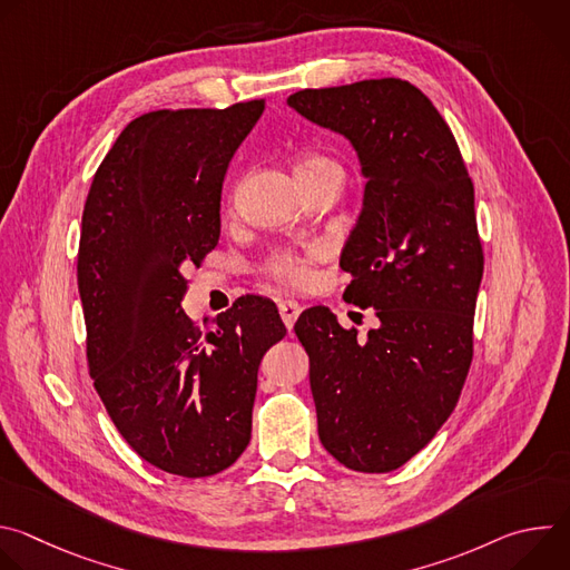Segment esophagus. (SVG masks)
Listing matches in <instances>:
<instances>
[{
  "label": "esophagus",
  "instance_id": "34e87169",
  "mask_svg": "<svg viewBox=\"0 0 570 570\" xmlns=\"http://www.w3.org/2000/svg\"><path fill=\"white\" fill-rule=\"evenodd\" d=\"M299 311H302V306L295 299H282L279 302V315H282L284 324H286V330H293V324H295Z\"/></svg>",
  "mask_w": 570,
  "mask_h": 570
}]
</instances>
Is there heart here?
Here are the masks:
<instances>
[{
    "label": "heart",
    "mask_w": 570,
    "mask_h": 570,
    "mask_svg": "<svg viewBox=\"0 0 570 570\" xmlns=\"http://www.w3.org/2000/svg\"><path fill=\"white\" fill-rule=\"evenodd\" d=\"M322 174H338L341 176V167L338 161L320 155V153H311L297 159L295 165V178L304 180V178H315ZM324 257V248L313 246L306 253H295V250H275L262 266V273L275 282L282 284L286 288H306L313 284L315 279V262H320Z\"/></svg>",
    "instance_id": "1"
}]
</instances>
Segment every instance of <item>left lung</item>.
I'll return each mask as SVG.
<instances>
[{"instance_id": "left-lung-1", "label": "left lung", "mask_w": 570, "mask_h": 570, "mask_svg": "<svg viewBox=\"0 0 570 570\" xmlns=\"http://www.w3.org/2000/svg\"><path fill=\"white\" fill-rule=\"evenodd\" d=\"M288 106L345 135L367 178L341 268L343 299L372 306L376 330L358 336L327 306L295 322L320 442L347 469L394 471L449 420L471 367L484 268L473 183L449 124L409 80L299 90Z\"/></svg>"}]
</instances>
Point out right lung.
Returning a JSON list of instances; mask_svg holds the SVG:
<instances>
[{
	"label": "right lung",
	"instance_id": "1",
	"mask_svg": "<svg viewBox=\"0 0 570 570\" xmlns=\"http://www.w3.org/2000/svg\"><path fill=\"white\" fill-rule=\"evenodd\" d=\"M264 108L255 99L132 119L83 209L76 273L90 376L132 451L183 478L220 473L246 451L259 363L286 336L262 295L238 297L207 332L180 306L185 271L218 246L229 159Z\"/></svg>",
	"mask_w": 570,
	"mask_h": 570
}]
</instances>
